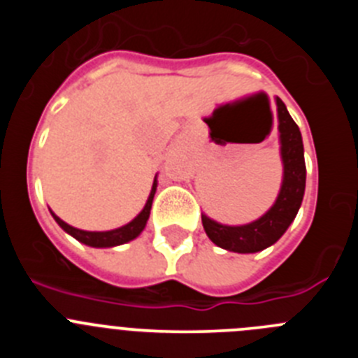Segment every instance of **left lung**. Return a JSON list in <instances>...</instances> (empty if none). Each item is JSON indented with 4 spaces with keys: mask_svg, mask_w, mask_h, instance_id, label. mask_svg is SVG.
<instances>
[{
    "mask_svg": "<svg viewBox=\"0 0 358 358\" xmlns=\"http://www.w3.org/2000/svg\"><path fill=\"white\" fill-rule=\"evenodd\" d=\"M280 118L281 159H283V185L274 206L262 218L245 226H222L202 215L206 235L218 248L233 252H258L281 238L296 218L305 195L306 166L299 127L289 115L285 103L276 98Z\"/></svg>",
    "mask_w": 358,
    "mask_h": 358,
    "instance_id": "obj_1",
    "label": "left lung"
}]
</instances>
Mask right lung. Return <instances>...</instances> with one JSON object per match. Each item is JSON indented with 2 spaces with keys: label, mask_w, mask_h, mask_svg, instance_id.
Masks as SVG:
<instances>
[{
  "label": "right lung",
  "mask_w": 358,
  "mask_h": 358,
  "mask_svg": "<svg viewBox=\"0 0 358 358\" xmlns=\"http://www.w3.org/2000/svg\"><path fill=\"white\" fill-rule=\"evenodd\" d=\"M156 188H157V182L154 179V185H152V192L148 195V201L145 204V208L141 210V213L129 222L127 226H122L118 229H113V231H82L77 229V227L69 226L66 224L64 220L53 215V218L57 220V224L69 233L73 238H77L78 242L85 243V245H91V248H115V245H122V243L129 242V240H134L136 236L140 235L141 231L145 229V224L148 220V215H150V208H152V201H154V194H156Z\"/></svg>",
  "instance_id": "right-lung-1"
}]
</instances>
